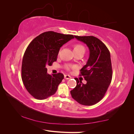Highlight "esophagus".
<instances>
[{"mask_svg": "<svg viewBox=\"0 0 134 134\" xmlns=\"http://www.w3.org/2000/svg\"><path fill=\"white\" fill-rule=\"evenodd\" d=\"M64 78L65 79H70L71 78V77L69 75H64Z\"/></svg>", "mask_w": 134, "mask_h": 134, "instance_id": "esophagus-1", "label": "esophagus"}]
</instances>
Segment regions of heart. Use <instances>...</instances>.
I'll return each mask as SVG.
<instances>
[{"mask_svg": "<svg viewBox=\"0 0 134 134\" xmlns=\"http://www.w3.org/2000/svg\"><path fill=\"white\" fill-rule=\"evenodd\" d=\"M74 51H85V48L84 47L80 44H76L74 47ZM60 53V52H59ZM72 66L70 65H65V68L66 70H69Z\"/></svg>", "mask_w": 134, "mask_h": 134, "instance_id": "heart-1", "label": "heart"}]
</instances>
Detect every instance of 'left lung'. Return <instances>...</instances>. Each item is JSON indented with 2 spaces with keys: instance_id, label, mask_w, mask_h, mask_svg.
<instances>
[{
  "instance_id": "obj_1",
  "label": "left lung",
  "mask_w": 134,
  "mask_h": 134,
  "mask_svg": "<svg viewBox=\"0 0 134 134\" xmlns=\"http://www.w3.org/2000/svg\"><path fill=\"white\" fill-rule=\"evenodd\" d=\"M86 43L90 50L86 65L81 69L80 75L87 81L84 84L77 78L76 86L70 91L72 98L84 106H92L103 98L111 82L112 69L111 55L106 46L94 36H74Z\"/></svg>"
}]
</instances>
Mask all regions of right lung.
<instances>
[{
	"label": "right lung",
	"mask_w": 134,
	"mask_h": 134,
	"mask_svg": "<svg viewBox=\"0 0 134 134\" xmlns=\"http://www.w3.org/2000/svg\"><path fill=\"white\" fill-rule=\"evenodd\" d=\"M74 38L72 35L48 31L37 36L28 46L22 60V79L27 91L36 99H46L56 93L64 75L48 74L46 66L52 65L60 47Z\"/></svg>",
	"instance_id": "right-lung-1"
}]
</instances>
